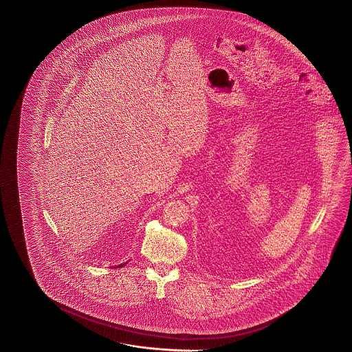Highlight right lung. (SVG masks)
<instances>
[{"label":"right lung","instance_id":"right-lung-1","mask_svg":"<svg viewBox=\"0 0 352 352\" xmlns=\"http://www.w3.org/2000/svg\"><path fill=\"white\" fill-rule=\"evenodd\" d=\"M124 266V265H120V266H118V268H120V267H122Z\"/></svg>","mask_w":352,"mask_h":352}]
</instances>
